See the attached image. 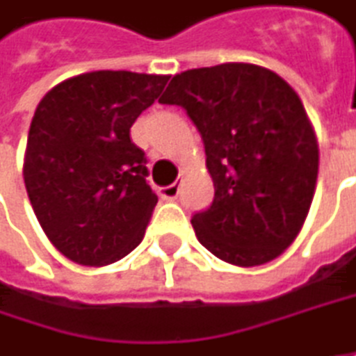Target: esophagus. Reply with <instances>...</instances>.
Here are the masks:
<instances>
[{
	"label": "esophagus",
	"instance_id": "34e87169",
	"mask_svg": "<svg viewBox=\"0 0 356 356\" xmlns=\"http://www.w3.org/2000/svg\"><path fill=\"white\" fill-rule=\"evenodd\" d=\"M179 191H181V181H175V183H171L167 187H161L159 189V195L165 197V200H175L179 195Z\"/></svg>",
	"mask_w": 356,
	"mask_h": 356
}]
</instances>
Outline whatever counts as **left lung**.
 <instances>
[{
  "label": "left lung",
  "mask_w": 356,
  "mask_h": 356,
  "mask_svg": "<svg viewBox=\"0 0 356 356\" xmlns=\"http://www.w3.org/2000/svg\"><path fill=\"white\" fill-rule=\"evenodd\" d=\"M161 104L181 106L202 134L213 202L191 218L218 259L257 267L300 234L318 179V140L302 99L277 73L250 63L189 69Z\"/></svg>",
  "instance_id": "1"
}]
</instances>
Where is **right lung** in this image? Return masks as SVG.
I'll list each match as a JSON object with an SVG mask.
<instances>
[{
  "mask_svg": "<svg viewBox=\"0 0 356 356\" xmlns=\"http://www.w3.org/2000/svg\"><path fill=\"white\" fill-rule=\"evenodd\" d=\"M167 81L169 75L93 71L54 85L40 99L24 183L44 234L73 263L110 265L145 238L159 197L130 128Z\"/></svg>",
  "mask_w": 356,
  "mask_h": 356,
  "instance_id": "right-lung-1",
  "label": "right lung"
}]
</instances>
